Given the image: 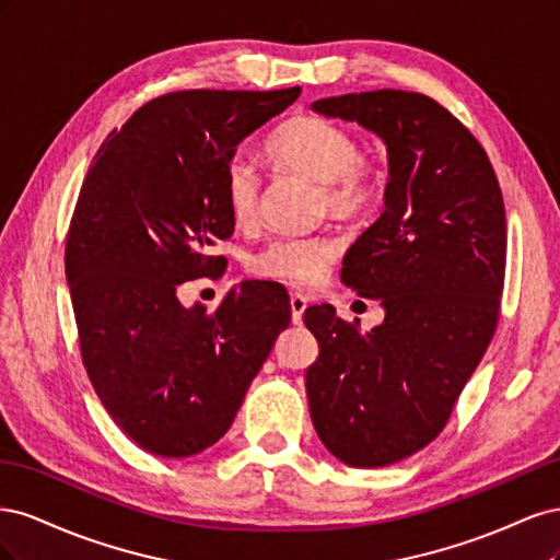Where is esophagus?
<instances>
[{
    "label": "esophagus",
    "instance_id": "34e87169",
    "mask_svg": "<svg viewBox=\"0 0 560 560\" xmlns=\"http://www.w3.org/2000/svg\"><path fill=\"white\" fill-rule=\"evenodd\" d=\"M290 308H292V322H294V325H301L303 311L308 308V296L294 292V294L290 296Z\"/></svg>",
    "mask_w": 560,
    "mask_h": 560
}]
</instances>
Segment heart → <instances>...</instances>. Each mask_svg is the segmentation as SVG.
<instances>
[{
	"mask_svg": "<svg viewBox=\"0 0 560 560\" xmlns=\"http://www.w3.org/2000/svg\"><path fill=\"white\" fill-rule=\"evenodd\" d=\"M266 154L278 165L319 184L322 208L334 217L358 219L374 212L387 189L381 159L362 156L352 135L327 118L301 114L287 118L266 142ZM261 177L245 156L224 165L222 191L231 219L249 226L259 210ZM341 243L331 235H282L252 257V273L296 284H317L329 276Z\"/></svg>",
	"mask_w": 560,
	"mask_h": 560,
	"instance_id": "obj_1",
	"label": "heart"
}]
</instances>
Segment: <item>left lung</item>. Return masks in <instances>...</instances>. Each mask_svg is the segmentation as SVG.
Instances as JSON below:
<instances>
[{"mask_svg":"<svg viewBox=\"0 0 560 560\" xmlns=\"http://www.w3.org/2000/svg\"><path fill=\"white\" fill-rule=\"evenodd\" d=\"M317 114L358 121L387 147L385 210L346 252L341 280L381 301L362 334L331 306L303 315L319 354L306 371L322 444L350 467H385L444 430L498 327L506 259L502 191L483 147L432 97L369 91Z\"/></svg>","mask_w":560,"mask_h":560,"instance_id":"8db88e82","label":"left lung"}]
</instances>
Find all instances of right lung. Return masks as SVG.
Wrapping results in <instances>:
<instances>
[{
  "label": "right lung",
  "mask_w": 560,
  "mask_h": 560,
  "mask_svg": "<svg viewBox=\"0 0 560 560\" xmlns=\"http://www.w3.org/2000/svg\"><path fill=\"white\" fill-rule=\"evenodd\" d=\"M301 89L177 91L112 130L81 184L65 245L81 360L112 420L161 457L210 448L231 428L282 329L284 287L241 282L208 313L177 287L214 276L233 233L222 175L249 132Z\"/></svg>",
  "instance_id": "1"
}]
</instances>
